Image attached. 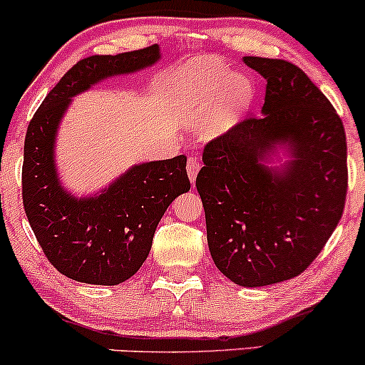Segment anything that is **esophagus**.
Segmentation results:
<instances>
[{"label":"esophagus","instance_id":"1","mask_svg":"<svg viewBox=\"0 0 365 365\" xmlns=\"http://www.w3.org/2000/svg\"><path fill=\"white\" fill-rule=\"evenodd\" d=\"M200 170V165H199V159L197 158H188V163H187V175L188 178H190V182L194 183L195 178H197V173H199Z\"/></svg>","mask_w":365,"mask_h":365}]
</instances>
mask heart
<instances>
[{
    "mask_svg": "<svg viewBox=\"0 0 365 365\" xmlns=\"http://www.w3.org/2000/svg\"><path fill=\"white\" fill-rule=\"evenodd\" d=\"M188 96L197 110L206 111L211 108L204 121V135L216 139L242 120L252 101L254 87L244 75L232 73L225 66L202 65L190 82Z\"/></svg>",
    "mask_w": 365,
    "mask_h": 365,
    "instance_id": "heart-1",
    "label": "heart"
}]
</instances>
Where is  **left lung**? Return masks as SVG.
I'll return each instance as SVG.
<instances>
[{
  "instance_id": "1",
  "label": "left lung",
  "mask_w": 365,
  "mask_h": 365,
  "mask_svg": "<svg viewBox=\"0 0 365 365\" xmlns=\"http://www.w3.org/2000/svg\"><path fill=\"white\" fill-rule=\"evenodd\" d=\"M244 61L266 78L261 116L209 142L195 187L216 267L257 288L317 257L341 220L349 171L345 128L311 78L284 60Z\"/></svg>"
}]
</instances>
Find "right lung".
Masks as SVG:
<instances>
[{"label": "right lung", "instance_id": "1", "mask_svg": "<svg viewBox=\"0 0 365 365\" xmlns=\"http://www.w3.org/2000/svg\"><path fill=\"white\" fill-rule=\"evenodd\" d=\"M159 60L158 44L83 58L63 75L29 123L22 168L25 215L48 261L75 282L113 287L132 278L148 259L166 209L190 190L185 156L133 165L108 187L81 197L63 187L58 173V128L75 96Z\"/></svg>", "mask_w": 365, "mask_h": 365}]
</instances>
